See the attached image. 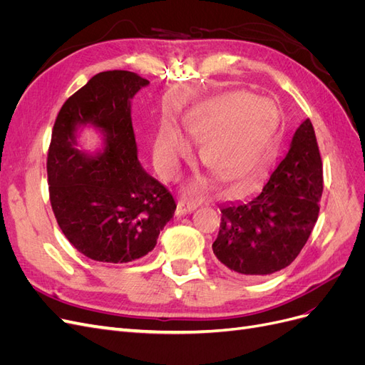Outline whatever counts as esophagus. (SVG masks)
<instances>
[{
  "label": "esophagus",
  "mask_w": 365,
  "mask_h": 365,
  "mask_svg": "<svg viewBox=\"0 0 365 365\" xmlns=\"http://www.w3.org/2000/svg\"><path fill=\"white\" fill-rule=\"evenodd\" d=\"M195 208H196V204H195V202L180 201L178 205H176V213H178V215H187V213H192Z\"/></svg>",
  "instance_id": "esophagus-1"
}]
</instances>
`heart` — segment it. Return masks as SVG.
<instances>
[{"mask_svg":"<svg viewBox=\"0 0 365 365\" xmlns=\"http://www.w3.org/2000/svg\"><path fill=\"white\" fill-rule=\"evenodd\" d=\"M279 109L267 97L250 93L227 94L197 109L185 120V132L202 143L201 160L220 180L250 184L267 170L275 153ZM192 155L190 143L170 123H164L153 140L152 158L164 180L180 173L182 160ZM201 184L192 182L187 192L196 193Z\"/></svg>","mask_w":365,"mask_h":365,"instance_id":"1","label":"heart"}]
</instances>
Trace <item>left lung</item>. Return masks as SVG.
<instances>
[{
	"label": "left lung",
	"instance_id": "obj_1",
	"mask_svg": "<svg viewBox=\"0 0 365 365\" xmlns=\"http://www.w3.org/2000/svg\"><path fill=\"white\" fill-rule=\"evenodd\" d=\"M322 193V157L314 126L306 118L262 192L220 207L222 219L213 244L216 259L247 277L289 267L315 227Z\"/></svg>",
	"mask_w": 365,
	"mask_h": 365
}]
</instances>
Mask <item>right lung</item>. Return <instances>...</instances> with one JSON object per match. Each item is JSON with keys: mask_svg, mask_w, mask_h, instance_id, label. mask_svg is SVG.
I'll return each mask as SVG.
<instances>
[{"mask_svg": "<svg viewBox=\"0 0 365 365\" xmlns=\"http://www.w3.org/2000/svg\"><path fill=\"white\" fill-rule=\"evenodd\" d=\"M149 85L135 73H98L63 103L47 158L51 208L62 233L88 259L128 263L157 245L176 210L172 195L138 161L132 98ZM91 127L101 148H81Z\"/></svg>", "mask_w": 365, "mask_h": 365, "instance_id": "1", "label": "right lung"}]
</instances>
